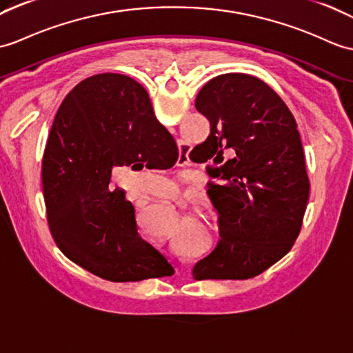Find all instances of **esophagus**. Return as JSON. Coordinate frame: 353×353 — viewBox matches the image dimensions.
Listing matches in <instances>:
<instances>
[{
    "label": "esophagus",
    "instance_id": "1",
    "mask_svg": "<svg viewBox=\"0 0 353 353\" xmlns=\"http://www.w3.org/2000/svg\"><path fill=\"white\" fill-rule=\"evenodd\" d=\"M186 161H188V152H186V149L183 147V149H180L177 163H186Z\"/></svg>",
    "mask_w": 353,
    "mask_h": 353
}]
</instances>
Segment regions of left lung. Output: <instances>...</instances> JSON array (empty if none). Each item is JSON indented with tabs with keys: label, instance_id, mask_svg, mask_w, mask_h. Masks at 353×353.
<instances>
[{
	"label": "left lung",
	"instance_id": "8db88e82",
	"mask_svg": "<svg viewBox=\"0 0 353 353\" xmlns=\"http://www.w3.org/2000/svg\"><path fill=\"white\" fill-rule=\"evenodd\" d=\"M195 108L210 121L208 139L195 149L210 162L208 195L221 241L192 275L247 280L284 257L301 232L310 182L296 121L272 88L247 73L210 79Z\"/></svg>",
	"mask_w": 353,
	"mask_h": 353
}]
</instances>
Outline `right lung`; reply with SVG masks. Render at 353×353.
Here are the masks:
<instances>
[{"instance_id":"1","label":"right lung","mask_w":353,"mask_h":353,"mask_svg":"<svg viewBox=\"0 0 353 353\" xmlns=\"http://www.w3.org/2000/svg\"><path fill=\"white\" fill-rule=\"evenodd\" d=\"M174 138L141 84L119 73L90 77L64 97L42 161L49 230L73 263L114 283L173 275L138 233L135 209L114 188V167L171 168Z\"/></svg>"}]
</instances>
